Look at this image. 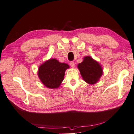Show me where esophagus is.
<instances>
[{"label": "esophagus", "instance_id": "34e87169", "mask_svg": "<svg viewBox=\"0 0 134 134\" xmlns=\"http://www.w3.org/2000/svg\"><path fill=\"white\" fill-rule=\"evenodd\" d=\"M70 65H71V67H75V63H74L73 61H71V62L70 63Z\"/></svg>", "mask_w": 134, "mask_h": 134}]
</instances>
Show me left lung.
I'll return each mask as SVG.
<instances>
[{"mask_svg": "<svg viewBox=\"0 0 134 134\" xmlns=\"http://www.w3.org/2000/svg\"><path fill=\"white\" fill-rule=\"evenodd\" d=\"M77 67L83 80L89 84H95L103 75L101 65L91 57H85Z\"/></svg>", "mask_w": 134, "mask_h": 134, "instance_id": "obj_1", "label": "left lung"}]
</instances>
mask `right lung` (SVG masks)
Masks as SVG:
<instances>
[{
	"mask_svg": "<svg viewBox=\"0 0 134 134\" xmlns=\"http://www.w3.org/2000/svg\"><path fill=\"white\" fill-rule=\"evenodd\" d=\"M69 65L51 58L40 65L38 76L44 86L49 88H58L63 82L65 71Z\"/></svg>",
	"mask_w": 134,
	"mask_h": 134,
	"instance_id": "add662e5",
	"label": "right lung"
}]
</instances>
